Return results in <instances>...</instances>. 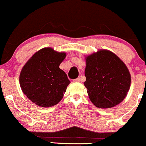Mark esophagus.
<instances>
[{
  "label": "esophagus",
  "instance_id": "obj_1",
  "mask_svg": "<svg viewBox=\"0 0 146 146\" xmlns=\"http://www.w3.org/2000/svg\"><path fill=\"white\" fill-rule=\"evenodd\" d=\"M80 81H81V79H80V78H78L75 79V80H73V82H79Z\"/></svg>",
  "mask_w": 146,
  "mask_h": 146
}]
</instances>
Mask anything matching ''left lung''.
Here are the masks:
<instances>
[{
  "mask_svg": "<svg viewBox=\"0 0 146 146\" xmlns=\"http://www.w3.org/2000/svg\"><path fill=\"white\" fill-rule=\"evenodd\" d=\"M84 85L92 104L98 108H111L127 95L131 86V74L127 66L115 54L98 50L85 58Z\"/></svg>",
  "mask_w": 146,
  "mask_h": 146,
  "instance_id": "8db88e82",
  "label": "left lung"
}]
</instances>
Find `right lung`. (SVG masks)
Instances as JSON below:
<instances>
[{
  "label": "right lung",
  "mask_w": 146,
  "mask_h": 146,
  "mask_svg": "<svg viewBox=\"0 0 146 146\" xmlns=\"http://www.w3.org/2000/svg\"><path fill=\"white\" fill-rule=\"evenodd\" d=\"M66 54L51 47L36 51L27 61L20 74L22 91L36 105L51 107L64 98L70 80L59 68Z\"/></svg>",
  "instance_id": "right-lung-1"
}]
</instances>
